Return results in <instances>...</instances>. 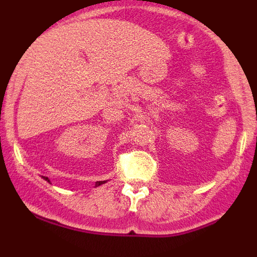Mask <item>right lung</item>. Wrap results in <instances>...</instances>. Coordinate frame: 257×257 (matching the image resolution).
I'll use <instances>...</instances> for the list:
<instances>
[{
    "instance_id": "obj_1",
    "label": "right lung",
    "mask_w": 257,
    "mask_h": 257,
    "mask_svg": "<svg viewBox=\"0 0 257 257\" xmlns=\"http://www.w3.org/2000/svg\"><path fill=\"white\" fill-rule=\"evenodd\" d=\"M43 179H44V180H46V181L51 182V181H49V179H48V178H47V176H43ZM105 182H106V181H98V182H96V186H100V185L105 184Z\"/></svg>"
}]
</instances>
